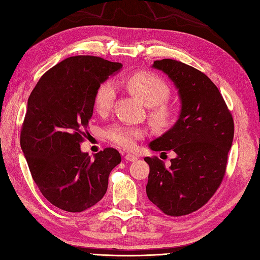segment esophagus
I'll list each match as a JSON object with an SVG mask.
<instances>
[{"label": "esophagus", "instance_id": "esophagus-1", "mask_svg": "<svg viewBox=\"0 0 260 260\" xmlns=\"http://www.w3.org/2000/svg\"><path fill=\"white\" fill-rule=\"evenodd\" d=\"M125 159H126V161H129V162H134L137 159V156L133 155V154H126Z\"/></svg>", "mask_w": 260, "mask_h": 260}]
</instances>
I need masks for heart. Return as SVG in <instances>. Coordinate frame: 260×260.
Returning <instances> with one entry per match:
<instances>
[{
    "instance_id": "b5f03b06",
    "label": "heart",
    "mask_w": 260,
    "mask_h": 260,
    "mask_svg": "<svg viewBox=\"0 0 260 260\" xmlns=\"http://www.w3.org/2000/svg\"><path fill=\"white\" fill-rule=\"evenodd\" d=\"M126 87L137 98L150 107V117L157 127L169 126L175 116L173 107L168 105L170 88L161 77L151 73H135L125 80ZM116 98V85L113 80H106L99 85L93 96V106L99 114H105L112 108ZM107 137L123 148H133L136 142L144 137V131L129 125H113L106 132Z\"/></svg>"
}]
</instances>
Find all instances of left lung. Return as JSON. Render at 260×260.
Masks as SVG:
<instances>
[{
	"label": "left lung",
	"mask_w": 260,
	"mask_h": 260,
	"mask_svg": "<svg viewBox=\"0 0 260 260\" xmlns=\"http://www.w3.org/2000/svg\"><path fill=\"white\" fill-rule=\"evenodd\" d=\"M153 67L174 82L182 105L172 128L150 143L151 150H172L176 156L169 168L156 156L144 158L150 165L146 193L162 212L181 217L203 207L221 184L234 118L217 86L200 70L172 59L156 60Z\"/></svg>",
	"instance_id": "8db88e82"
}]
</instances>
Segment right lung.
<instances>
[{"mask_svg":"<svg viewBox=\"0 0 260 260\" xmlns=\"http://www.w3.org/2000/svg\"><path fill=\"white\" fill-rule=\"evenodd\" d=\"M121 67L101 57L67 58L41 77L27 99L21 148L42 196L64 211L81 212L101 201L121 161L113 147L93 158L80 151L97 88Z\"/></svg>","mask_w":260,"mask_h":260,"instance_id":"1","label":"right lung"}]
</instances>
